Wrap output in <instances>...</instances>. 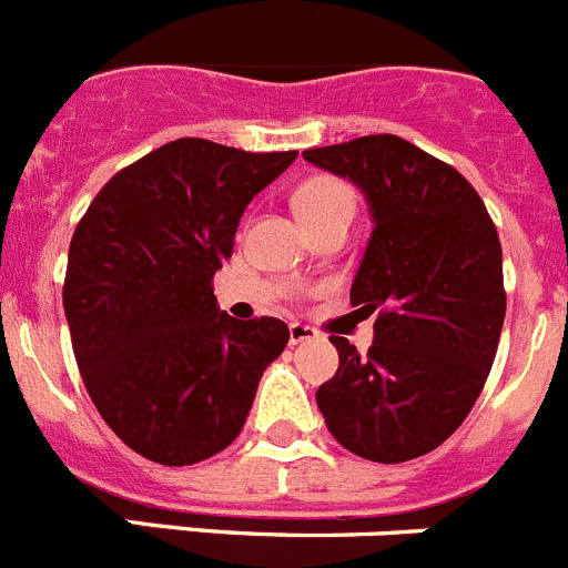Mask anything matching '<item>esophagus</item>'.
<instances>
[{"label": "esophagus", "mask_w": 568, "mask_h": 568, "mask_svg": "<svg viewBox=\"0 0 568 568\" xmlns=\"http://www.w3.org/2000/svg\"><path fill=\"white\" fill-rule=\"evenodd\" d=\"M315 337H318V332L312 329V326H306V324H290V346H298V343L315 341Z\"/></svg>", "instance_id": "1"}]
</instances>
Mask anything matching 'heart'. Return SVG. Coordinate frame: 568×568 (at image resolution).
<instances>
[{"instance_id":"1","label":"heart","mask_w":568,"mask_h":568,"mask_svg":"<svg viewBox=\"0 0 568 568\" xmlns=\"http://www.w3.org/2000/svg\"><path fill=\"white\" fill-rule=\"evenodd\" d=\"M295 211H298L301 222H318L332 213H352L355 211V196L343 185L341 180L332 176H312L295 191Z\"/></svg>"}]
</instances>
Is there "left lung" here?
I'll return each instance as SVG.
<instances>
[{
    "label": "left lung",
    "instance_id": "obj_1",
    "mask_svg": "<svg viewBox=\"0 0 568 568\" xmlns=\"http://www.w3.org/2000/svg\"><path fill=\"white\" fill-rule=\"evenodd\" d=\"M304 160L355 182L372 236L352 304L372 315L361 355L329 337L341 366L315 399L337 442L397 465L430 454L470 414L496 361L507 295L501 242L470 182L397 134L306 149Z\"/></svg>",
    "mask_w": 568,
    "mask_h": 568
}]
</instances>
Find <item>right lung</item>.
Here are the masks:
<instances>
[{
    "mask_svg": "<svg viewBox=\"0 0 568 568\" xmlns=\"http://www.w3.org/2000/svg\"><path fill=\"white\" fill-rule=\"evenodd\" d=\"M295 158L171 140L118 171L78 222L64 281L72 352L98 414L134 454L196 465L242 430L290 329L231 318L211 281L244 207Z\"/></svg>",
    "mask_w": 568,
    "mask_h": 568,
    "instance_id": "right-lung-1",
    "label": "right lung"
}]
</instances>
